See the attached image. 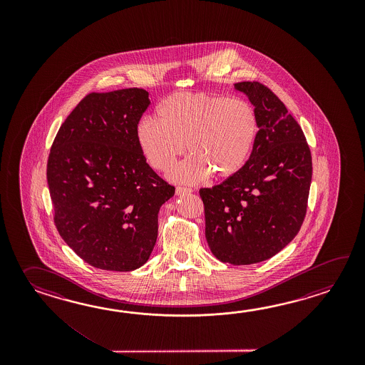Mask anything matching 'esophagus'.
I'll return each instance as SVG.
<instances>
[{"mask_svg": "<svg viewBox=\"0 0 365 365\" xmlns=\"http://www.w3.org/2000/svg\"><path fill=\"white\" fill-rule=\"evenodd\" d=\"M193 190L189 189V187H182V186H178L176 187V194L178 195H184V194L192 193Z\"/></svg>", "mask_w": 365, "mask_h": 365, "instance_id": "1", "label": "esophagus"}]
</instances>
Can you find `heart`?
Returning <instances> with one entry per match:
<instances>
[{"mask_svg": "<svg viewBox=\"0 0 365 365\" xmlns=\"http://www.w3.org/2000/svg\"><path fill=\"white\" fill-rule=\"evenodd\" d=\"M258 134L256 110L248 101L205 93H176L156 108V120L143 117L135 128L140 153L156 171L173 168L176 182L198 184L211 173L217 179L245 165Z\"/></svg>", "mask_w": 365, "mask_h": 365, "instance_id": "b5f03b06", "label": "heart"}]
</instances>
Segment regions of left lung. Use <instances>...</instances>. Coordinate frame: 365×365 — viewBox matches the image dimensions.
<instances>
[{"mask_svg": "<svg viewBox=\"0 0 365 365\" xmlns=\"http://www.w3.org/2000/svg\"><path fill=\"white\" fill-rule=\"evenodd\" d=\"M255 107L258 134L245 165L222 184L200 190L205 235L222 262L269 259L294 240L307 214L312 155L300 125L270 88L240 82Z\"/></svg>", "mask_w": 365, "mask_h": 365, "instance_id": "left-lung-1", "label": "left lung"}]
</instances>
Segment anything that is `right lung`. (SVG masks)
<instances>
[{"label":"right lung","instance_id":"right-lung-1","mask_svg":"<svg viewBox=\"0 0 365 365\" xmlns=\"http://www.w3.org/2000/svg\"><path fill=\"white\" fill-rule=\"evenodd\" d=\"M148 106L143 88L88 93L51 148L47 180L57 231L96 269L132 272L146 264L159 210L175 194L137 143Z\"/></svg>","mask_w":365,"mask_h":365}]
</instances>
